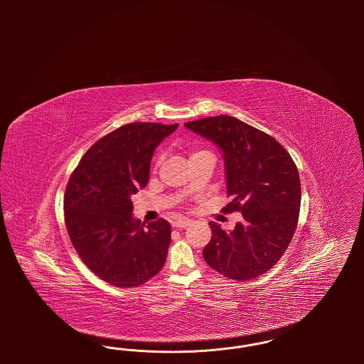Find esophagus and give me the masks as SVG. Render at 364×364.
I'll return each instance as SVG.
<instances>
[{"label":"esophagus","mask_w":364,"mask_h":364,"mask_svg":"<svg viewBox=\"0 0 364 364\" xmlns=\"http://www.w3.org/2000/svg\"><path fill=\"white\" fill-rule=\"evenodd\" d=\"M190 224V220H176L172 225H173V228H187Z\"/></svg>","instance_id":"esophagus-1"}]
</instances>
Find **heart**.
Returning <instances> with one entry per match:
<instances>
[{
	"instance_id": "b5f03b06",
	"label": "heart",
	"mask_w": 364,
	"mask_h": 364,
	"mask_svg": "<svg viewBox=\"0 0 364 364\" xmlns=\"http://www.w3.org/2000/svg\"><path fill=\"white\" fill-rule=\"evenodd\" d=\"M206 154H211L208 150H205V149H199V147H196V149H193L192 151H191L190 154V161L191 159H193V158H198V156H206ZM159 162H161V156H156V161H154V168H158V165H159Z\"/></svg>"
}]
</instances>
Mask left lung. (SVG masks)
<instances>
[{"label": "left lung", "instance_id": "left-lung-1", "mask_svg": "<svg viewBox=\"0 0 364 364\" xmlns=\"http://www.w3.org/2000/svg\"><path fill=\"white\" fill-rule=\"evenodd\" d=\"M224 153L228 196L221 211H239L242 223L226 232L210 223L203 248L210 267L224 277L248 281L270 270L287 251L299 221L301 187L297 166L281 143L232 116L186 122Z\"/></svg>", "mask_w": 364, "mask_h": 364}]
</instances>
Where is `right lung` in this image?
Listing matches in <instances>:
<instances>
[{
  "instance_id": "right-lung-1",
  "label": "right lung",
  "mask_w": 364,
  "mask_h": 364,
  "mask_svg": "<svg viewBox=\"0 0 364 364\" xmlns=\"http://www.w3.org/2000/svg\"><path fill=\"white\" fill-rule=\"evenodd\" d=\"M177 124L131 122L97 140L70 174L64 217L87 267L117 288H135L164 267L171 224L132 218L131 196L144 188L156 146Z\"/></svg>"
}]
</instances>
